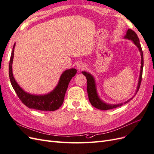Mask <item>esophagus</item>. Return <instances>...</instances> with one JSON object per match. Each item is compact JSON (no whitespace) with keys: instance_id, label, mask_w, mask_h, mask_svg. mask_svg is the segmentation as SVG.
<instances>
[{"instance_id":"esophagus-1","label":"esophagus","mask_w":154,"mask_h":154,"mask_svg":"<svg viewBox=\"0 0 154 154\" xmlns=\"http://www.w3.org/2000/svg\"><path fill=\"white\" fill-rule=\"evenodd\" d=\"M85 67H86V66L85 65V63H83L82 62L79 63L77 65V69H78V70H83V69H85Z\"/></svg>"}]
</instances>
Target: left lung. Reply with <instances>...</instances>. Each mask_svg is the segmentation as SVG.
I'll return each instance as SVG.
<instances>
[{
    "instance_id": "8db88e82",
    "label": "left lung",
    "mask_w": 154,
    "mask_h": 154,
    "mask_svg": "<svg viewBox=\"0 0 154 154\" xmlns=\"http://www.w3.org/2000/svg\"><path fill=\"white\" fill-rule=\"evenodd\" d=\"M125 38H128V40H131L135 44L137 47L138 48L139 51L141 53V71H140V75H139V82H138V85H137V91L136 94L137 92V91L139 89V87H140L141 85V83L142 80V75H143V51L141 46L140 44V42H139V40L137 34L133 30L128 29L127 32V35L125 36ZM82 74H83V75L85 76L87 80V91L88 93V100L90 101V103L91 105L94 106L95 108L98 109L100 110H109L112 109H114L116 108V107H118L122 106L123 105V103H119V104H116V105H111V104H106L104 103L103 101H102L97 95V91H96V83L94 78L93 77L90 73L87 72L85 71H83ZM133 97L130 98L129 100L125 102V103H127L128 102L131 100Z\"/></svg>"
}]
</instances>
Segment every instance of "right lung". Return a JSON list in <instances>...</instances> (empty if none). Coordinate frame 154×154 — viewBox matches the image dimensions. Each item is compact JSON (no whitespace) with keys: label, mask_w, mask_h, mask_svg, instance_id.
I'll use <instances>...</instances> for the list:
<instances>
[{"label":"right lung","mask_w":154,"mask_h":154,"mask_svg":"<svg viewBox=\"0 0 154 154\" xmlns=\"http://www.w3.org/2000/svg\"><path fill=\"white\" fill-rule=\"evenodd\" d=\"M14 44L9 64V76L11 85L18 98L26 106L41 111H54L62 106L68 85L73 76L76 74V69H70L65 71L60 76L59 82L54 89L45 95H33L25 92L18 85L13 75L12 63L14 56Z\"/></svg>","instance_id":"1"}]
</instances>
